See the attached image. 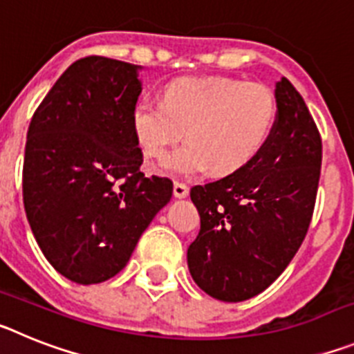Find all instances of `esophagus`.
Segmentation results:
<instances>
[{"mask_svg": "<svg viewBox=\"0 0 354 354\" xmlns=\"http://www.w3.org/2000/svg\"><path fill=\"white\" fill-rule=\"evenodd\" d=\"M187 193H189V189H187L186 184H183V183H175L174 184V196H175V198H186Z\"/></svg>", "mask_w": 354, "mask_h": 354, "instance_id": "obj_1", "label": "esophagus"}]
</instances>
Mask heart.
I'll list each match as a JSON object with an SVG mask.
<instances>
[{
    "label": "heart",
    "mask_w": 354,
    "mask_h": 354,
    "mask_svg": "<svg viewBox=\"0 0 354 354\" xmlns=\"http://www.w3.org/2000/svg\"><path fill=\"white\" fill-rule=\"evenodd\" d=\"M277 122V101L261 84L230 77H180L165 86L162 102L142 97L131 111L134 138L162 171L183 177L232 175L261 154Z\"/></svg>",
    "instance_id": "heart-1"
}]
</instances>
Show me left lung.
<instances>
[{
    "label": "left lung",
    "mask_w": 354,
    "mask_h": 354,
    "mask_svg": "<svg viewBox=\"0 0 354 354\" xmlns=\"http://www.w3.org/2000/svg\"><path fill=\"white\" fill-rule=\"evenodd\" d=\"M274 101L277 122L261 154L189 193L200 232L187 248V268L220 301H245L268 289L301 246L314 212L321 136L287 77L274 83Z\"/></svg>",
    "instance_id": "left-lung-1"
}]
</instances>
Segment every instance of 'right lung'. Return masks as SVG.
Segmentation results:
<instances>
[{
	"instance_id": "add662e5",
	"label": "right lung",
	"mask_w": 354,
	"mask_h": 354,
	"mask_svg": "<svg viewBox=\"0 0 354 354\" xmlns=\"http://www.w3.org/2000/svg\"><path fill=\"white\" fill-rule=\"evenodd\" d=\"M140 65L88 56L58 77L31 118L23 200L44 257L71 282L90 286L129 262L174 184L145 177L131 111Z\"/></svg>"
}]
</instances>
